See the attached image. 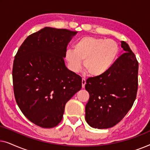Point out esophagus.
<instances>
[{
    "label": "esophagus",
    "mask_w": 150,
    "mask_h": 150,
    "mask_svg": "<svg viewBox=\"0 0 150 150\" xmlns=\"http://www.w3.org/2000/svg\"><path fill=\"white\" fill-rule=\"evenodd\" d=\"M85 84H86V80L85 79H82V87L85 88Z\"/></svg>",
    "instance_id": "34e87169"
}]
</instances>
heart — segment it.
Returning <instances> with one entry per match:
<instances>
[{"instance_id":"obj_1","label":"heart","mask_w":150,"mask_h":150,"mask_svg":"<svg viewBox=\"0 0 150 150\" xmlns=\"http://www.w3.org/2000/svg\"><path fill=\"white\" fill-rule=\"evenodd\" d=\"M120 48L115 41L95 37H84L77 40L74 49H67L65 59L69 69L74 73L84 67L93 76L105 74L117 58Z\"/></svg>"}]
</instances>
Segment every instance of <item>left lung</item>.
Masks as SVG:
<instances>
[{"label":"left lung","instance_id":"1","mask_svg":"<svg viewBox=\"0 0 150 150\" xmlns=\"http://www.w3.org/2000/svg\"><path fill=\"white\" fill-rule=\"evenodd\" d=\"M124 53L105 74L89 78L85 89L89 99L85 120L92 128H109L118 124L132 108L138 89L139 63L126 42Z\"/></svg>","mask_w":150,"mask_h":150}]
</instances>
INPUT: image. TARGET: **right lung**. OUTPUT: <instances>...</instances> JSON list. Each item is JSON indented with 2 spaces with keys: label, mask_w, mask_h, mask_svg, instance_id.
I'll list each match as a JSON object with an SVG mask.
<instances>
[{
  "label": "right lung",
  "mask_w": 150,
  "mask_h": 150,
  "mask_svg": "<svg viewBox=\"0 0 150 150\" xmlns=\"http://www.w3.org/2000/svg\"><path fill=\"white\" fill-rule=\"evenodd\" d=\"M78 32L45 27L28 37L13 61L16 101L28 120L50 128L61 122L65 106L82 87V79L65 66L67 46Z\"/></svg>",
  "instance_id": "add662e5"
}]
</instances>
